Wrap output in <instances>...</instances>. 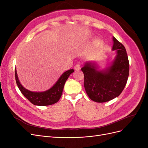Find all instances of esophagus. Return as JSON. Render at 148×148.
I'll return each instance as SVG.
<instances>
[{
    "mask_svg": "<svg viewBox=\"0 0 148 148\" xmlns=\"http://www.w3.org/2000/svg\"><path fill=\"white\" fill-rule=\"evenodd\" d=\"M74 69H75V70H77V71H78V70H80V69H81V65H79V64H77L76 65H75V66H74Z\"/></svg>",
    "mask_w": 148,
    "mask_h": 148,
    "instance_id": "1",
    "label": "esophagus"
}]
</instances>
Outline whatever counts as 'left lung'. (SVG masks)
I'll return each instance as SVG.
<instances>
[{
	"label": "left lung",
	"mask_w": 148,
	"mask_h": 148,
	"mask_svg": "<svg viewBox=\"0 0 148 148\" xmlns=\"http://www.w3.org/2000/svg\"><path fill=\"white\" fill-rule=\"evenodd\" d=\"M112 51L117 56L112 65L104 70H97L95 64L88 62L82 68L84 86L88 97L96 102H106L118 97L127 84L129 61L123 44L113 37Z\"/></svg>",
	"instance_id": "obj_1"
}]
</instances>
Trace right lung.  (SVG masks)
I'll list each match as a JSON object with an SVG mask.
<instances>
[{
    "label": "right lung",
    "mask_w": 148,
    "mask_h": 148,
    "mask_svg": "<svg viewBox=\"0 0 148 148\" xmlns=\"http://www.w3.org/2000/svg\"><path fill=\"white\" fill-rule=\"evenodd\" d=\"M74 71V70L71 69L65 71L61 75L58 81L49 90L44 92H32L25 89L20 84L15 69V79L18 87L23 96L33 104L39 106H46L52 105L59 101L62 96V92L65 82L68 79L71 73Z\"/></svg>",
    "instance_id": "add662e5"
}]
</instances>
